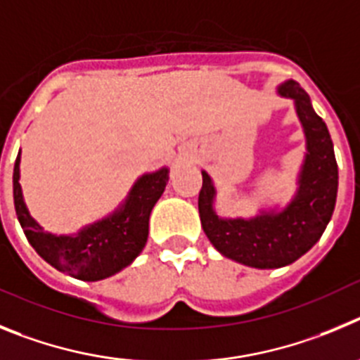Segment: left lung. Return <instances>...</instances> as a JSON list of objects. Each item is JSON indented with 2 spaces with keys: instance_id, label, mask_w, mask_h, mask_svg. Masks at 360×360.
<instances>
[{
  "instance_id": "obj_1",
  "label": "left lung",
  "mask_w": 360,
  "mask_h": 360,
  "mask_svg": "<svg viewBox=\"0 0 360 360\" xmlns=\"http://www.w3.org/2000/svg\"><path fill=\"white\" fill-rule=\"evenodd\" d=\"M278 93L294 100L307 138V158L292 202L283 212L249 220L219 219L213 212L215 188L206 172L199 192L200 224L210 242L224 257L257 269L283 267L303 257L321 238L338 197V161L326 124L296 80L281 84Z\"/></svg>"
}]
</instances>
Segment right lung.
<instances>
[{
    "label": "right lung",
    "instance_id": "obj_1",
    "mask_svg": "<svg viewBox=\"0 0 360 360\" xmlns=\"http://www.w3.org/2000/svg\"><path fill=\"white\" fill-rule=\"evenodd\" d=\"M19 161L21 152L14 165L15 213L28 242L48 264L79 280L96 281L120 273L140 255L147 244L148 217L168 183L167 168L141 176L124 206L111 217L87 226L75 236H55L44 233L25 206Z\"/></svg>",
    "mask_w": 360,
    "mask_h": 360
}]
</instances>
